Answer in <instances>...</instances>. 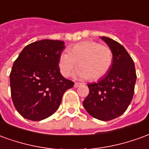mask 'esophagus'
Segmentation results:
<instances>
[{"label": "esophagus", "instance_id": "1", "mask_svg": "<svg viewBox=\"0 0 149 149\" xmlns=\"http://www.w3.org/2000/svg\"><path fill=\"white\" fill-rule=\"evenodd\" d=\"M81 84H80V83H77V82H76V83L74 84V87L77 88V87H79V86H81Z\"/></svg>", "mask_w": 149, "mask_h": 149}]
</instances>
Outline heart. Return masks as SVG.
Returning <instances> with one entry per match:
<instances>
[{
    "label": "heart",
    "instance_id": "heart-1",
    "mask_svg": "<svg viewBox=\"0 0 149 149\" xmlns=\"http://www.w3.org/2000/svg\"><path fill=\"white\" fill-rule=\"evenodd\" d=\"M113 61L111 49L100 43L87 40L78 43L68 52H63L59 58V68L62 75L68 77L77 67L76 77L80 79L89 78L92 81L103 77L109 72Z\"/></svg>",
    "mask_w": 149,
    "mask_h": 149
}]
</instances>
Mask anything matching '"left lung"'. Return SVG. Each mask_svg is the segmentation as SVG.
I'll return each mask as SVG.
<instances>
[{
	"label": "left lung",
	"instance_id": "1",
	"mask_svg": "<svg viewBox=\"0 0 149 149\" xmlns=\"http://www.w3.org/2000/svg\"><path fill=\"white\" fill-rule=\"evenodd\" d=\"M112 50L113 61L109 72L97 83H89V93L83 101L88 113L108 121L121 116L134 94L136 74L134 62L125 47L109 37H100Z\"/></svg>",
	"mask_w": 149,
	"mask_h": 149
}]
</instances>
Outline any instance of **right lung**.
Segmentation results:
<instances>
[{"label": "right lung", "instance_id": "right-lung-1", "mask_svg": "<svg viewBox=\"0 0 149 149\" xmlns=\"http://www.w3.org/2000/svg\"><path fill=\"white\" fill-rule=\"evenodd\" d=\"M65 42L41 40L25 46L10 72L12 100L24 118L39 121L58 109L62 97L74 83L60 72Z\"/></svg>", "mask_w": 149, "mask_h": 149}]
</instances>
